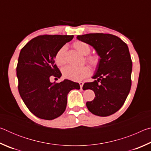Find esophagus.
<instances>
[{
    "label": "esophagus",
    "mask_w": 151,
    "mask_h": 151,
    "mask_svg": "<svg viewBox=\"0 0 151 151\" xmlns=\"http://www.w3.org/2000/svg\"><path fill=\"white\" fill-rule=\"evenodd\" d=\"M83 84H84V83H83V82H79V85H80V86H81V88H83Z\"/></svg>",
    "instance_id": "obj_1"
}]
</instances>
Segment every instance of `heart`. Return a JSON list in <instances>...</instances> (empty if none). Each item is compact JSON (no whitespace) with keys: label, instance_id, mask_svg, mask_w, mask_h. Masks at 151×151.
Segmentation results:
<instances>
[{"label":"heart","instance_id":"1","mask_svg":"<svg viewBox=\"0 0 151 151\" xmlns=\"http://www.w3.org/2000/svg\"><path fill=\"white\" fill-rule=\"evenodd\" d=\"M75 49L83 55H87L91 52V47L87 43L83 41H76L73 43ZM66 48L65 46L61 47L57 52L55 57V63L58 66H63L66 63ZM86 60L91 67L96 69L100 65L101 58L98 55L93 54L86 57ZM91 71L88 66L74 67L72 66H66L63 69L64 77L73 81H80L91 75Z\"/></svg>","mask_w":151,"mask_h":151}]
</instances>
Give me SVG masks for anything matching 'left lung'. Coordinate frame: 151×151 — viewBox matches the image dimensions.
<instances>
[{
  "label": "left lung",
  "mask_w": 151,
  "mask_h": 151,
  "mask_svg": "<svg viewBox=\"0 0 151 151\" xmlns=\"http://www.w3.org/2000/svg\"><path fill=\"white\" fill-rule=\"evenodd\" d=\"M77 39L93 47L101 58L93 77L95 81L83 85V90L91 89L95 94L86 106L95 115H111L123 105L131 90L132 63L128 46L111 34L90 33Z\"/></svg>",
  "instance_id": "left-lung-1"
}]
</instances>
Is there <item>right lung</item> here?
<instances>
[{"mask_svg": "<svg viewBox=\"0 0 151 151\" xmlns=\"http://www.w3.org/2000/svg\"><path fill=\"white\" fill-rule=\"evenodd\" d=\"M73 37L38 36L20 50L17 66L19 94L29 111L40 119L52 120L60 116L66 109L68 93L80 89L78 83L67 79L59 83L50 81L51 76H61L55 64L56 53Z\"/></svg>", "mask_w": 151, "mask_h": 151, "instance_id": "right-lung-1", "label": "right lung"}]
</instances>
